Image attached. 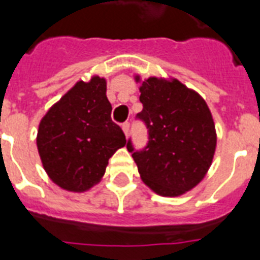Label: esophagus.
Instances as JSON below:
<instances>
[{
    "label": "esophagus",
    "mask_w": 260,
    "mask_h": 260,
    "mask_svg": "<svg viewBox=\"0 0 260 260\" xmlns=\"http://www.w3.org/2000/svg\"><path fill=\"white\" fill-rule=\"evenodd\" d=\"M121 128H123V132L125 136H128V134H129V123H124L123 125H121Z\"/></svg>",
    "instance_id": "1"
}]
</instances>
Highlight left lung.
Masks as SVG:
<instances>
[{
    "instance_id": "left-lung-1",
    "label": "left lung",
    "mask_w": 260,
    "mask_h": 260,
    "mask_svg": "<svg viewBox=\"0 0 260 260\" xmlns=\"http://www.w3.org/2000/svg\"><path fill=\"white\" fill-rule=\"evenodd\" d=\"M137 115L148 128L149 141L135 152L141 180L157 195L180 196L203 180L216 149V129L208 105L196 90L178 79L148 77L141 81Z\"/></svg>"
}]
</instances>
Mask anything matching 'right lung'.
I'll list each match as a JSON object with an SVG mask.
<instances>
[{
    "label": "right lung",
    "instance_id": "add662e5",
    "mask_svg": "<svg viewBox=\"0 0 260 260\" xmlns=\"http://www.w3.org/2000/svg\"><path fill=\"white\" fill-rule=\"evenodd\" d=\"M107 80L77 81L46 112L37 131L42 167L65 191L85 192L103 179L108 160L126 144L111 119Z\"/></svg>",
    "mask_w": 260,
    "mask_h": 260
}]
</instances>
